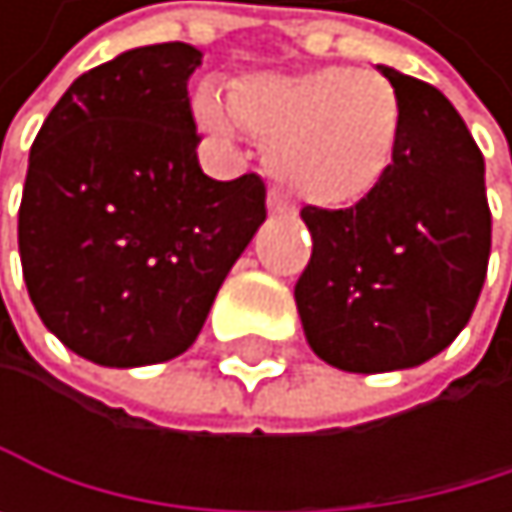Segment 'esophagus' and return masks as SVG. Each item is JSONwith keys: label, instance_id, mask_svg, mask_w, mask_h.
I'll return each instance as SVG.
<instances>
[{"label": "esophagus", "instance_id": "1", "mask_svg": "<svg viewBox=\"0 0 512 512\" xmlns=\"http://www.w3.org/2000/svg\"><path fill=\"white\" fill-rule=\"evenodd\" d=\"M267 208H270V214H294V202L282 190H270L267 193Z\"/></svg>", "mask_w": 512, "mask_h": 512}]
</instances>
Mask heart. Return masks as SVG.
Segmentation results:
<instances>
[{
    "instance_id": "obj_1",
    "label": "heart",
    "mask_w": 512,
    "mask_h": 512,
    "mask_svg": "<svg viewBox=\"0 0 512 512\" xmlns=\"http://www.w3.org/2000/svg\"><path fill=\"white\" fill-rule=\"evenodd\" d=\"M196 116L214 131L242 122L261 134L270 174L313 208H347L375 193L393 168L402 128L393 85L350 67L251 76L233 107L199 91Z\"/></svg>"
}]
</instances>
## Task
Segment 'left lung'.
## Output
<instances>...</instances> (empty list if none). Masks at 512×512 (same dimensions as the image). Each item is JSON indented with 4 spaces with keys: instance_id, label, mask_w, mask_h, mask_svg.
Masks as SVG:
<instances>
[{
    "instance_id": "8db88e82",
    "label": "left lung",
    "mask_w": 512,
    "mask_h": 512,
    "mask_svg": "<svg viewBox=\"0 0 512 512\" xmlns=\"http://www.w3.org/2000/svg\"><path fill=\"white\" fill-rule=\"evenodd\" d=\"M402 104L393 168L350 208L304 205L313 236L294 301L319 359L356 375L415 368L470 322L488 270L485 159L448 97L378 67Z\"/></svg>"
}]
</instances>
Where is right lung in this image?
Masks as SVG:
<instances>
[{
    "instance_id": "1",
    "label": "right lung",
    "mask_w": 512,
    "mask_h": 512,
    "mask_svg": "<svg viewBox=\"0 0 512 512\" xmlns=\"http://www.w3.org/2000/svg\"><path fill=\"white\" fill-rule=\"evenodd\" d=\"M199 64L187 42L131 48L82 73L33 141L24 282L45 328L97 365L181 356L267 218L258 174L199 168L187 94Z\"/></svg>"
}]
</instances>
